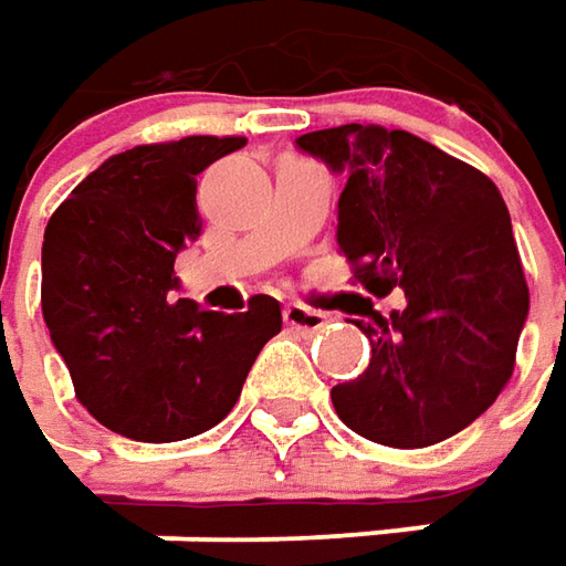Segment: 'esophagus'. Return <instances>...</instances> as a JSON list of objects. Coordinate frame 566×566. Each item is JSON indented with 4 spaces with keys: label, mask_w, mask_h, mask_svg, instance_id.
<instances>
[{
    "label": "esophagus",
    "mask_w": 566,
    "mask_h": 566,
    "mask_svg": "<svg viewBox=\"0 0 566 566\" xmlns=\"http://www.w3.org/2000/svg\"><path fill=\"white\" fill-rule=\"evenodd\" d=\"M325 313L322 310H313V306H306V303H287L284 306V322L291 325V328H297V332H316L325 325Z\"/></svg>",
    "instance_id": "34e87169"
}]
</instances>
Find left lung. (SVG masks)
<instances>
[{"mask_svg": "<svg viewBox=\"0 0 566 566\" xmlns=\"http://www.w3.org/2000/svg\"><path fill=\"white\" fill-rule=\"evenodd\" d=\"M297 147L344 171L338 247L369 294L403 291L354 322L373 357L332 388L347 429L388 448H429L482 417L514 376L530 287L497 187L407 130L342 125Z\"/></svg>", "mask_w": 566, "mask_h": 566, "instance_id": "obj_1", "label": "left lung"}]
</instances>
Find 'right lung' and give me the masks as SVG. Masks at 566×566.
Here are the masks:
<instances>
[{
	"instance_id": "1",
	"label": "right lung",
	"mask_w": 566,
	"mask_h": 566,
	"mask_svg": "<svg viewBox=\"0 0 566 566\" xmlns=\"http://www.w3.org/2000/svg\"><path fill=\"white\" fill-rule=\"evenodd\" d=\"M244 137H181L108 156L43 234V319L93 419L134 441L193 439L241 398L282 306L206 313L178 287L175 256L200 238L197 175Z\"/></svg>"
}]
</instances>
